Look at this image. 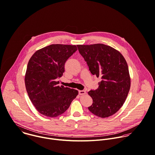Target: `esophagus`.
<instances>
[{
    "mask_svg": "<svg viewBox=\"0 0 155 155\" xmlns=\"http://www.w3.org/2000/svg\"><path fill=\"white\" fill-rule=\"evenodd\" d=\"M86 93V91L84 90H79V95H84Z\"/></svg>",
    "mask_w": 155,
    "mask_h": 155,
    "instance_id": "obj_1",
    "label": "esophagus"
}]
</instances>
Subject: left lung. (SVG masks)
<instances>
[{
    "instance_id": "1",
    "label": "left lung",
    "mask_w": 155,
    "mask_h": 155,
    "mask_svg": "<svg viewBox=\"0 0 155 155\" xmlns=\"http://www.w3.org/2000/svg\"><path fill=\"white\" fill-rule=\"evenodd\" d=\"M77 46L91 74L101 79L98 88L88 92L93 99V104L88 108L98 117L111 116L123 105L130 88L127 63L122 54L110 46L102 44Z\"/></svg>"
}]
</instances>
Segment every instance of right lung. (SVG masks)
I'll use <instances>...</instances> for the list:
<instances>
[{
    "mask_svg": "<svg viewBox=\"0 0 155 155\" xmlns=\"http://www.w3.org/2000/svg\"><path fill=\"white\" fill-rule=\"evenodd\" d=\"M76 45L52 44L36 51L30 59L25 75V87L32 104L41 114L50 117L64 113L78 91L59 86L67 60Z\"/></svg>",
    "mask_w": 155,
    "mask_h": 155,
    "instance_id": "1",
    "label": "right lung"
}]
</instances>
